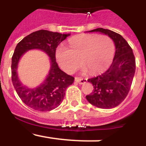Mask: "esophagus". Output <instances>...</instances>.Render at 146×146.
<instances>
[{
    "label": "esophagus",
    "instance_id": "esophagus-1",
    "mask_svg": "<svg viewBox=\"0 0 146 146\" xmlns=\"http://www.w3.org/2000/svg\"><path fill=\"white\" fill-rule=\"evenodd\" d=\"M75 82H77L79 84H83L87 82V79L86 78H81V77H75Z\"/></svg>",
    "mask_w": 146,
    "mask_h": 146
}]
</instances>
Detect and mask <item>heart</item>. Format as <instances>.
Instances as JSON below:
<instances>
[{
    "instance_id": "1",
    "label": "heart",
    "mask_w": 146,
    "mask_h": 146,
    "mask_svg": "<svg viewBox=\"0 0 146 146\" xmlns=\"http://www.w3.org/2000/svg\"><path fill=\"white\" fill-rule=\"evenodd\" d=\"M69 44L70 49L61 44L55 52L59 65L67 73H72L78 68L80 60L85 71L88 69L96 74L106 69L114 56V42L106 35H79L71 38Z\"/></svg>"
}]
</instances>
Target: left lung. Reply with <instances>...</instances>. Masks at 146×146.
Segmentation results:
<instances>
[{"instance_id":"left-lung-1","label":"left lung","mask_w":146,"mask_h":146,"mask_svg":"<svg viewBox=\"0 0 146 146\" xmlns=\"http://www.w3.org/2000/svg\"><path fill=\"white\" fill-rule=\"evenodd\" d=\"M90 32H100L110 37L115 43V54L107 71L88 80L94 90L86 99L99 108H115L124 100L131 88L136 67L135 55L127 42L118 33L102 28Z\"/></svg>"}]
</instances>
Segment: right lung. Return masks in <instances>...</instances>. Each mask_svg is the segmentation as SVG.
<instances>
[{
	"instance_id": "obj_1",
	"label": "right lung",
	"mask_w": 146,
	"mask_h": 146,
	"mask_svg": "<svg viewBox=\"0 0 146 146\" xmlns=\"http://www.w3.org/2000/svg\"><path fill=\"white\" fill-rule=\"evenodd\" d=\"M69 35L39 30L28 35L15 47L11 58V80L19 97L29 108L41 112L55 109L63 101L66 89L74 82V77L59 69L55 59L56 48ZM33 48L41 49L48 54L50 70L42 84L36 89H28L19 80L16 69L21 55Z\"/></svg>"
}]
</instances>
